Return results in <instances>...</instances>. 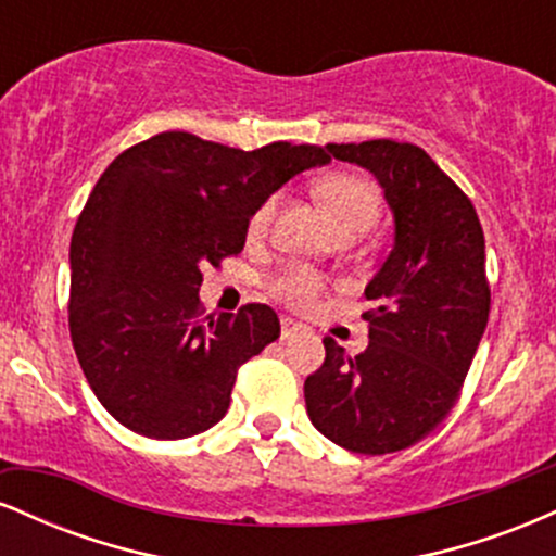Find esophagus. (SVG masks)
<instances>
[{"label": "esophagus", "mask_w": 556, "mask_h": 556, "mask_svg": "<svg viewBox=\"0 0 556 556\" xmlns=\"http://www.w3.org/2000/svg\"><path fill=\"white\" fill-rule=\"evenodd\" d=\"M300 331H303V329H300V324L290 321V318H285V321H282V334H279V340H282V342L295 340Z\"/></svg>", "instance_id": "obj_1"}]
</instances>
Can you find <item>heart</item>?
Masks as SVG:
<instances>
[{"mask_svg":"<svg viewBox=\"0 0 556 556\" xmlns=\"http://www.w3.org/2000/svg\"><path fill=\"white\" fill-rule=\"evenodd\" d=\"M316 198L327 208V214L340 232L355 227L368 232L381 212L379 190H376L371 180H366L361 175H344V172H340V175L324 177L316 185ZM274 203H277V198H266L256 212L251 214V222H248V235L251 238H258V235L266 232L274 214ZM318 290H321V277L316 271L305 269V266L287 269L271 285L274 295L282 300V303L292 305V308H308V305H314Z\"/></svg>","mask_w":556,"mask_h":556,"instance_id":"1","label":"heart"}]
</instances>
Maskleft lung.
<instances>
[{"instance_id":"obj_1","label":"left lung","mask_w":556,"mask_h":556,"mask_svg":"<svg viewBox=\"0 0 556 556\" xmlns=\"http://www.w3.org/2000/svg\"><path fill=\"white\" fill-rule=\"evenodd\" d=\"M327 151L381 185L394 245L363 292L368 348L350 358L327 337L305 410L329 442L387 455L429 437L460 394L489 321L486 242L470 198L418 146L381 138Z\"/></svg>"}]
</instances>
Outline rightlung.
I'll return each instance as SVG.
<instances>
[{
  "instance_id": "obj_1",
  "label": "right lung",
  "mask_w": 556,
  "mask_h": 556,
  "mask_svg": "<svg viewBox=\"0 0 556 556\" xmlns=\"http://www.w3.org/2000/svg\"><path fill=\"white\" fill-rule=\"evenodd\" d=\"M329 156L287 140L256 151L159 132L119 154L70 242V337L101 405L149 439L225 418L238 368L279 337L269 305L201 316L203 266L242 251L248 222Z\"/></svg>"
}]
</instances>
